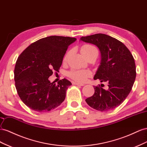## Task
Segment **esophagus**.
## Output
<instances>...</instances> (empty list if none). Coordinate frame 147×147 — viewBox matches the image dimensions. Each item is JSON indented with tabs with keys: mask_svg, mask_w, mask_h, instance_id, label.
Returning <instances> with one entry per match:
<instances>
[{
	"mask_svg": "<svg viewBox=\"0 0 147 147\" xmlns=\"http://www.w3.org/2000/svg\"><path fill=\"white\" fill-rule=\"evenodd\" d=\"M73 85H76V86H84V84H79L78 82H73Z\"/></svg>",
	"mask_w": 147,
	"mask_h": 147,
	"instance_id": "34e87169",
	"label": "esophagus"
}]
</instances>
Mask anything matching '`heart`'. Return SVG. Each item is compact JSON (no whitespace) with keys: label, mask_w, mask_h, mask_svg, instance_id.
<instances>
[{"label":"heart","mask_w":147,"mask_h":147,"mask_svg":"<svg viewBox=\"0 0 147 147\" xmlns=\"http://www.w3.org/2000/svg\"><path fill=\"white\" fill-rule=\"evenodd\" d=\"M81 52L83 55H86L87 54L91 53L92 52H98L97 49H96L94 46L86 44L83 45L81 47ZM70 54V51L66 53L64 57V61H66ZM68 76L70 78L73 79L74 81L83 83L85 82L87 78L91 76V73L90 71L89 70H84V69H81V70H78V69H72L68 72Z\"/></svg>","instance_id":"obj_1"}]
</instances>
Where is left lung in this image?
<instances>
[{"label":"left lung","instance_id":"left-lung-1","mask_svg":"<svg viewBox=\"0 0 147 147\" xmlns=\"http://www.w3.org/2000/svg\"><path fill=\"white\" fill-rule=\"evenodd\" d=\"M81 40L95 45L101 53V61L94 79L108 83V90L94 86L95 92L86 99L89 105L100 111L119 106L129 94L136 77L134 58L123 42L104 34L81 37ZM102 86V85H101Z\"/></svg>","mask_w":147,"mask_h":147}]
</instances>
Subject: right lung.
I'll return each instance as SVG.
<instances>
[{"mask_svg": "<svg viewBox=\"0 0 147 147\" xmlns=\"http://www.w3.org/2000/svg\"><path fill=\"white\" fill-rule=\"evenodd\" d=\"M74 37L52 36L31 44L16 62L14 79L20 98L27 107L39 113L47 112L61 105L72 84L66 79L56 84L49 78L58 72L68 46Z\"/></svg>", "mask_w": 147, "mask_h": 147, "instance_id": "obj_1", "label": "right lung"}]
</instances>
